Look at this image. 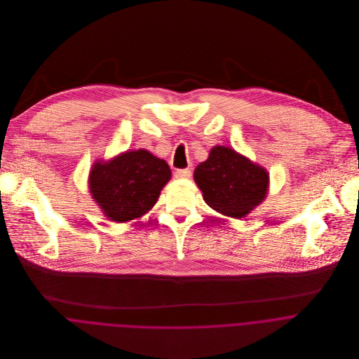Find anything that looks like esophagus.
I'll return each mask as SVG.
<instances>
[{"mask_svg": "<svg viewBox=\"0 0 359 359\" xmlns=\"http://www.w3.org/2000/svg\"><path fill=\"white\" fill-rule=\"evenodd\" d=\"M174 175H175V178H189L192 175V172L189 168H180L174 172Z\"/></svg>", "mask_w": 359, "mask_h": 359, "instance_id": "34e87169", "label": "esophagus"}]
</instances>
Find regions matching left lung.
I'll return each mask as SVG.
<instances>
[{
    "label": "left lung",
    "mask_w": 359,
    "mask_h": 359,
    "mask_svg": "<svg viewBox=\"0 0 359 359\" xmlns=\"http://www.w3.org/2000/svg\"><path fill=\"white\" fill-rule=\"evenodd\" d=\"M195 181L211 208L226 217L243 218L265 199L269 175L248 157L219 145L196 167Z\"/></svg>",
    "instance_id": "left-lung-1"
}]
</instances>
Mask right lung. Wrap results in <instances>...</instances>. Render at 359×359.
Wrapping results in <instances>:
<instances>
[{
	"label": "right lung",
	"mask_w": 359,
	"mask_h": 359,
	"mask_svg": "<svg viewBox=\"0 0 359 359\" xmlns=\"http://www.w3.org/2000/svg\"><path fill=\"white\" fill-rule=\"evenodd\" d=\"M170 178L163 158L145 149L127 151L93 165L90 192L109 219L126 222L148 212Z\"/></svg>",
	"instance_id": "add662e5"
}]
</instances>
